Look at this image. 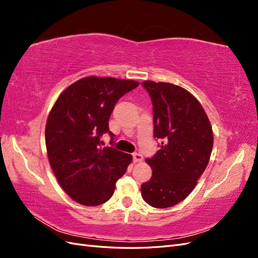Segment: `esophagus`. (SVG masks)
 I'll list each match as a JSON object with an SVG mask.
<instances>
[{
  "label": "esophagus",
  "mask_w": 258,
  "mask_h": 258,
  "mask_svg": "<svg viewBox=\"0 0 258 258\" xmlns=\"http://www.w3.org/2000/svg\"><path fill=\"white\" fill-rule=\"evenodd\" d=\"M132 158H134V162H141L143 160V156L139 153L132 154Z\"/></svg>",
  "instance_id": "34e87169"
}]
</instances>
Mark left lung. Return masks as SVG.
Instances as JSON below:
<instances>
[{
	"instance_id": "1",
	"label": "left lung",
	"mask_w": 258,
	"mask_h": 258,
	"mask_svg": "<svg viewBox=\"0 0 258 258\" xmlns=\"http://www.w3.org/2000/svg\"><path fill=\"white\" fill-rule=\"evenodd\" d=\"M153 103L154 137L160 150L146 161L153 170L142 184L143 199L154 208L177 205L192 191L213 147L210 120L190 92L169 83L145 81Z\"/></svg>"
}]
</instances>
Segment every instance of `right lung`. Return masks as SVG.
I'll return each instance as SVG.
<instances>
[{"label": "right lung", "instance_id": "add662e5", "mask_svg": "<svg viewBox=\"0 0 258 258\" xmlns=\"http://www.w3.org/2000/svg\"><path fill=\"white\" fill-rule=\"evenodd\" d=\"M139 83L114 77L88 76L61 93L45 129L50 167L60 186L83 206H100L110 199L117 179L126 173L132 156L101 147V137L114 135L108 119L124 93Z\"/></svg>", "mask_w": 258, "mask_h": 258}]
</instances>
